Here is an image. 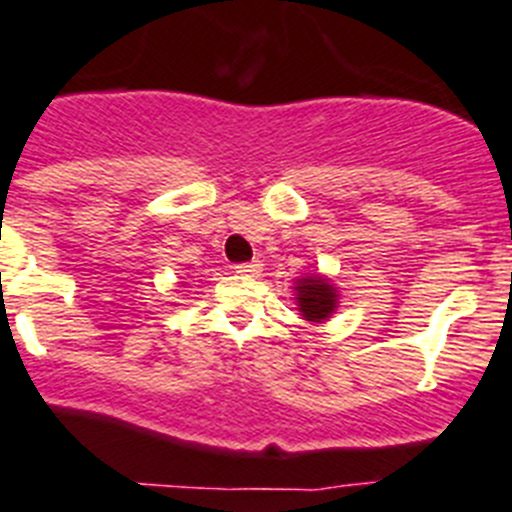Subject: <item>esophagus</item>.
Here are the masks:
<instances>
[{
  "mask_svg": "<svg viewBox=\"0 0 512 512\" xmlns=\"http://www.w3.org/2000/svg\"><path fill=\"white\" fill-rule=\"evenodd\" d=\"M234 270H237V275H245V278H257V275H260V270H262V265H260V260L239 262Z\"/></svg>",
  "mask_w": 512,
  "mask_h": 512,
  "instance_id": "esophagus-1",
  "label": "esophagus"
}]
</instances>
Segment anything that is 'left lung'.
Returning a JSON list of instances; mask_svg holds the SVG:
<instances>
[{
	"mask_svg": "<svg viewBox=\"0 0 512 512\" xmlns=\"http://www.w3.org/2000/svg\"><path fill=\"white\" fill-rule=\"evenodd\" d=\"M296 303L303 319L321 324V321L331 319L339 296L324 275H306V278L296 280Z\"/></svg>",
	"mask_w": 512,
	"mask_h": 512,
	"instance_id": "1",
	"label": "left lung"
}]
</instances>
